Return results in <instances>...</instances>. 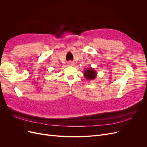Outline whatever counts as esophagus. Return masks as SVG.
Instances as JSON below:
<instances>
[{
	"mask_svg": "<svg viewBox=\"0 0 147 147\" xmlns=\"http://www.w3.org/2000/svg\"><path fill=\"white\" fill-rule=\"evenodd\" d=\"M74 64H75V63H74L73 61H69V62H68V64H68L69 65H74Z\"/></svg>",
	"mask_w": 147,
	"mask_h": 147,
	"instance_id": "esophagus-1",
	"label": "esophagus"
}]
</instances>
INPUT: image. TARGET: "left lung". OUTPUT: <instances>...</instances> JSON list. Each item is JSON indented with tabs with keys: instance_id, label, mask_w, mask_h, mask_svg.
<instances>
[{
	"instance_id": "8db88e82",
	"label": "left lung",
	"mask_w": 147,
	"mask_h": 147,
	"mask_svg": "<svg viewBox=\"0 0 147 147\" xmlns=\"http://www.w3.org/2000/svg\"><path fill=\"white\" fill-rule=\"evenodd\" d=\"M96 72L93 70L92 68H89L86 70L85 72L84 73V77L87 80H92L96 78Z\"/></svg>"
}]
</instances>
